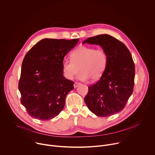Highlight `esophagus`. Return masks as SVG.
Segmentation results:
<instances>
[{"label": "esophagus", "instance_id": "obj_1", "mask_svg": "<svg viewBox=\"0 0 155 155\" xmlns=\"http://www.w3.org/2000/svg\"><path fill=\"white\" fill-rule=\"evenodd\" d=\"M79 85H80V84H79V82H74V85H73V86H74V88H77Z\"/></svg>", "mask_w": 155, "mask_h": 155}]
</instances>
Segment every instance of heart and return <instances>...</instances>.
Returning <instances> with one entry per match:
<instances>
[{"label":"heart","instance_id":"obj_1","mask_svg":"<svg viewBox=\"0 0 155 155\" xmlns=\"http://www.w3.org/2000/svg\"><path fill=\"white\" fill-rule=\"evenodd\" d=\"M71 60H64L62 71L64 76L71 80L78 73V79L82 81L90 79L95 81L101 78L108 64V55L103 49L81 46L71 54Z\"/></svg>","mask_w":155,"mask_h":155}]
</instances>
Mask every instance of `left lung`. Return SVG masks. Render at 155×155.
I'll return each instance as SVG.
<instances>
[{"label": "left lung", "instance_id": "left-lung-1", "mask_svg": "<svg viewBox=\"0 0 155 155\" xmlns=\"http://www.w3.org/2000/svg\"><path fill=\"white\" fill-rule=\"evenodd\" d=\"M83 44L98 45L108 55V64L99 81L88 87L84 98L88 109L97 116L107 117L121 111L133 91L134 64L127 47L108 35H100Z\"/></svg>", "mask_w": 155, "mask_h": 155}]
</instances>
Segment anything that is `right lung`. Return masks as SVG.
Returning a JSON list of instances; mask_svg holds the SVG:
<instances>
[{
	"label": "right lung",
	"mask_w": 155,
	"mask_h": 155,
	"mask_svg": "<svg viewBox=\"0 0 155 155\" xmlns=\"http://www.w3.org/2000/svg\"><path fill=\"white\" fill-rule=\"evenodd\" d=\"M43 39L26 54L22 64L19 90L28 114L41 120L57 116L63 110L74 82L63 75L64 57L78 42Z\"/></svg>",
	"instance_id": "obj_1"
}]
</instances>
